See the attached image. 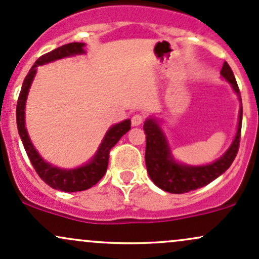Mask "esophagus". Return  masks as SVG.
I'll return each instance as SVG.
<instances>
[{"mask_svg":"<svg viewBox=\"0 0 259 259\" xmlns=\"http://www.w3.org/2000/svg\"><path fill=\"white\" fill-rule=\"evenodd\" d=\"M143 121H144V116L141 115V114H135L132 118L133 126H139V125H140V124H143Z\"/></svg>","mask_w":259,"mask_h":259,"instance_id":"obj_1","label":"esophagus"}]
</instances>
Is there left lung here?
Instances as JSON below:
<instances>
[{
	"mask_svg": "<svg viewBox=\"0 0 259 259\" xmlns=\"http://www.w3.org/2000/svg\"><path fill=\"white\" fill-rule=\"evenodd\" d=\"M221 76L230 82L231 87L237 93L241 102L240 90L232 72L231 67L225 61L221 69ZM241 126H242V103L238 115L237 133L229 150L214 163L206 166H187L173 160L166 136L162 133L160 125L155 119H147L144 123V132L146 134V151L145 162L150 178L158 188L173 194L188 193L201 187L206 186L210 182L217 180L219 176L231 166L236 155L238 152L241 138Z\"/></svg>",
	"mask_w": 259,
	"mask_h": 259,
	"instance_id": "obj_1",
	"label": "left lung"
}]
</instances>
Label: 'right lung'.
I'll use <instances>...</instances> for the list:
<instances>
[{"label": "right lung", "instance_id": "obj_1", "mask_svg": "<svg viewBox=\"0 0 259 259\" xmlns=\"http://www.w3.org/2000/svg\"><path fill=\"white\" fill-rule=\"evenodd\" d=\"M83 42H70V44L62 45V47L58 48V49L40 56L35 61V64L33 65L32 69L29 70L28 75L25 76L23 84H22L21 93H19L18 102H17V126H18V133L22 139V143H23L25 152H27L28 157H29L34 169L38 173L39 177L48 186H50L51 188L61 190V192H81V190H86L95 186V184H97L99 180L107 172L108 161H109V152L112 150V147L132 127L130 126L132 125L130 119H126V120L121 121V123L113 125L107 132L97 153L93 156L92 160L84 164V166H81L75 169H62L59 168V167H54L53 164L48 163V162L42 160L38 151L34 149L32 141H30L29 136H28L27 129H25L24 109L25 101H27V96L28 92H29L30 84H32L34 76H35L36 67L39 65L48 64V62L59 60V59L62 58H67V56L83 54Z\"/></svg>", "mask_w": 259, "mask_h": 259}]
</instances>
